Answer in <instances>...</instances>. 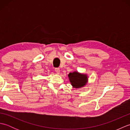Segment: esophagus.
Listing matches in <instances>:
<instances>
[{"label": "esophagus", "mask_w": 130, "mask_h": 130, "mask_svg": "<svg viewBox=\"0 0 130 130\" xmlns=\"http://www.w3.org/2000/svg\"><path fill=\"white\" fill-rule=\"evenodd\" d=\"M55 71H56V72L57 73H58V74H59L60 72V70L59 68H55Z\"/></svg>", "instance_id": "1"}]
</instances>
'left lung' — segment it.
<instances>
[{"label":"left lung","instance_id":"8db88e82","mask_svg":"<svg viewBox=\"0 0 130 130\" xmlns=\"http://www.w3.org/2000/svg\"><path fill=\"white\" fill-rule=\"evenodd\" d=\"M68 77L71 85L75 88H80L84 87L88 80L87 74L80 73L76 71L70 73L69 74Z\"/></svg>","mask_w":130,"mask_h":130}]
</instances>
